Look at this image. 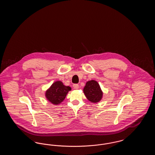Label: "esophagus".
I'll return each mask as SVG.
<instances>
[{"instance_id": "34e87169", "label": "esophagus", "mask_w": 155, "mask_h": 155, "mask_svg": "<svg viewBox=\"0 0 155 155\" xmlns=\"http://www.w3.org/2000/svg\"><path fill=\"white\" fill-rule=\"evenodd\" d=\"M73 87H74V89H77L79 88V85H78V84H75L73 85Z\"/></svg>"}]
</instances>
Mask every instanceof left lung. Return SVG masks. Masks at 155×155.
Instances as JSON below:
<instances>
[{"instance_id": "8db88e82", "label": "left lung", "mask_w": 155, "mask_h": 155, "mask_svg": "<svg viewBox=\"0 0 155 155\" xmlns=\"http://www.w3.org/2000/svg\"><path fill=\"white\" fill-rule=\"evenodd\" d=\"M84 93L89 101L92 103L99 102L103 96L101 87L95 80L89 81L84 88Z\"/></svg>"}]
</instances>
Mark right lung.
<instances>
[{"instance_id":"right-lung-1","label":"right lung","mask_w":155,"mask_h":155,"mask_svg":"<svg viewBox=\"0 0 155 155\" xmlns=\"http://www.w3.org/2000/svg\"><path fill=\"white\" fill-rule=\"evenodd\" d=\"M71 89L70 87L64 85L61 81H56L46 91L45 96L52 104H58L64 101L67 93Z\"/></svg>"}]
</instances>
